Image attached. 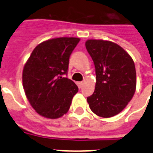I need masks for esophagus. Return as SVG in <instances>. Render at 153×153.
Instances as JSON below:
<instances>
[{
  "label": "esophagus",
  "instance_id": "1",
  "mask_svg": "<svg viewBox=\"0 0 153 153\" xmlns=\"http://www.w3.org/2000/svg\"><path fill=\"white\" fill-rule=\"evenodd\" d=\"M83 84H84V83H83V82H79V83H78V86H79V88H82L83 86Z\"/></svg>",
  "mask_w": 153,
  "mask_h": 153
}]
</instances>
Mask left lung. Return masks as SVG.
<instances>
[{
  "instance_id": "8db88e82",
  "label": "left lung",
  "mask_w": 153,
  "mask_h": 153,
  "mask_svg": "<svg viewBox=\"0 0 153 153\" xmlns=\"http://www.w3.org/2000/svg\"><path fill=\"white\" fill-rule=\"evenodd\" d=\"M85 44L97 76L94 93L87 97L89 106L99 117H114L123 110L136 91L134 62L123 48L113 42L88 40Z\"/></svg>"
}]
</instances>
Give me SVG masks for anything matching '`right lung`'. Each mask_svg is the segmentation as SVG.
<instances>
[{
  "label": "right lung",
  "mask_w": 153,
  "mask_h": 153,
  "mask_svg": "<svg viewBox=\"0 0 153 153\" xmlns=\"http://www.w3.org/2000/svg\"><path fill=\"white\" fill-rule=\"evenodd\" d=\"M79 38L59 37L42 42L23 70L24 90L31 106L42 117L57 119L70 109L78 86L67 75L69 59Z\"/></svg>",
  "instance_id": "right-lung-1"
}]
</instances>
